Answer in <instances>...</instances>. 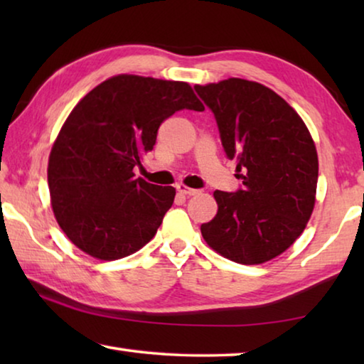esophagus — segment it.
<instances>
[{"mask_svg":"<svg viewBox=\"0 0 364 364\" xmlns=\"http://www.w3.org/2000/svg\"><path fill=\"white\" fill-rule=\"evenodd\" d=\"M176 191H178V193H180V194H183V196H196V194H199V193H200L199 189L188 188L186 184H183V183L176 184Z\"/></svg>","mask_w":364,"mask_h":364,"instance_id":"esophagus-1","label":"esophagus"}]
</instances>
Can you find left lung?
I'll use <instances>...</instances> for the list:
<instances>
[{"mask_svg":"<svg viewBox=\"0 0 364 364\" xmlns=\"http://www.w3.org/2000/svg\"><path fill=\"white\" fill-rule=\"evenodd\" d=\"M215 114L225 151L244 188L215 191L218 212L200 226L228 260L260 264L297 241L316 200L318 152L301 117L262 83L228 78L196 85Z\"/></svg>","mask_w":364,"mask_h":364,"instance_id":"8db88e82","label":"left lung"}]
</instances>
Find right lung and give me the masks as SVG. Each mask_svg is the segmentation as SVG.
<instances>
[{
  "instance_id": "add662e5",
  "label": "right lung",
  "mask_w": 364,
  "mask_h": 364,
  "mask_svg": "<svg viewBox=\"0 0 364 364\" xmlns=\"http://www.w3.org/2000/svg\"><path fill=\"white\" fill-rule=\"evenodd\" d=\"M204 110L186 82L110 77L80 100L48 160L54 217L85 254L119 260L156 236L176 191L134 178V165L156 144L176 110Z\"/></svg>"
}]
</instances>
